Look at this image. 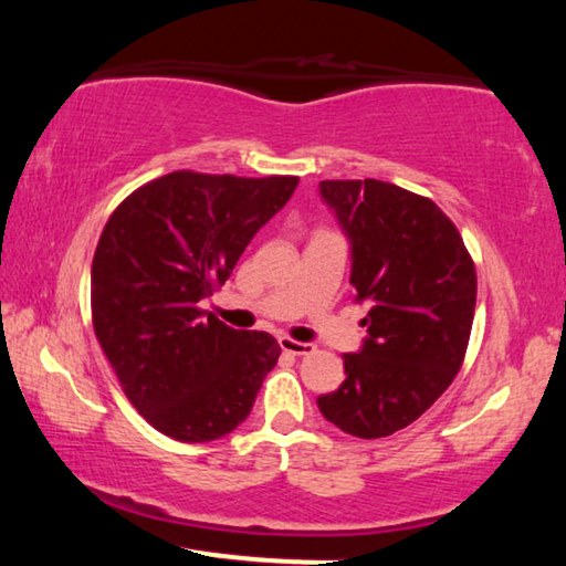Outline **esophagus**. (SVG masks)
I'll list each match as a JSON object with an SVG mask.
<instances>
[{"label": "esophagus", "mask_w": 566, "mask_h": 566, "mask_svg": "<svg viewBox=\"0 0 566 566\" xmlns=\"http://www.w3.org/2000/svg\"><path fill=\"white\" fill-rule=\"evenodd\" d=\"M280 347H282V352H286V354H294V357H304V354H312V352H314L312 344L296 342V339H292V337H280Z\"/></svg>", "instance_id": "obj_1"}]
</instances>
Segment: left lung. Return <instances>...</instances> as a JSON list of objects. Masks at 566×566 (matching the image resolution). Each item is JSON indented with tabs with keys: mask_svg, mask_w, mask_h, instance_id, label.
I'll list each match as a JSON object with an SVG mask.
<instances>
[{
	"mask_svg": "<svg viewBox=\"0 0 566 566\" xmlns=\"http://www.w3.org/2000/svg\"><path fill=\"white\" fill-rule=\"evenodd\" d=\"M352 247L367 339L344 354L337 391L317 399L324 419L359 439L399 432L452 385L472 332L476 272L442 209L379 179L319 181Z\"/></svg>",
	"mask_w": 566,
	"mask_h": 566,
	"instance_id": "left-lung-1",
	"label": "left lung"
}]
</instances>
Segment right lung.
<instances>
[{"label": "right lung", "instance_id": "right-lung-1", "mask_svg": "<svg viewBox=\"0 0 566 566\" xmlns=\"http://www.w3.org/2000/svg\"><path fill=\"white\" fill-rule=\"evenodd\" d=\"M300 177L171 171L124 199L92 262L94 334L134 409L177 442H212L252 411L280 344L199 302L232 274Z\"/></svg>", "mask_w": 566, "mask_h": 566}]
</instances>
